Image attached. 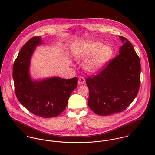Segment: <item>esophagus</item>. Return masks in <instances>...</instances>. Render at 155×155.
Segmentation results:
<instances>
[{"instance_id":"1","label":"esophagus","mask_w":155,"mask_h":155,"mask_svg":"<svg viewBox=\"0 0 155 155\" xmlns=\"http://www.w3.org/2000/svg\"><path fill=\"white\" fill-rule=\"evenodd\" d=\"M85 78L84 77H80L78 79V84H83L85 83Z\"/></svg>"}]
</instances>
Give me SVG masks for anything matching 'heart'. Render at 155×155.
<instances>
[{
	"instance_id": "obj_1",
	"label": "heart",
	"mask_w": 155,
	"mask_h": 155,
	"mask_svg": "<svg viewBox=\"0 0 155 155\" xmlns=\"http://www.w3.org/2000/svg\"><path fill=\"white\" fill-rule=\"evenodd\" d=\"M72 52L78 61L89 58L84 69L89 73L94 74L106 65L113 56L114 50L110 46L104 45L101 42L88 41L75 45Z\"/></svg>"
}]
</instances>
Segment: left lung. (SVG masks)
<instances>
[{"label":"left lung","instance_id":"left-lung-1","mask_svg":"<svg viewBox=\"0 0 155 155\" xmlns=\"http://www.w3.org/2000/svg\"><path fill=\"white\" fill-rule=\"evenodd\" d=\"M119 54L97 75L86 79L88 104L96 114L107 116L122 112L137 96L140 84V58L132 44L120 36Z\"/></svg>","mask_w":155,"mask_h":155}]
</instances>
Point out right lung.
Listing matches in <instances>:
<instances>
[{"label":"right lung","instance_id":"obj_1","mask_svg":"<svg viewBox=\"0 0 155 155\" xmlns=\"http://www.w3.org/2000/svg\"><path fill=\"white\" fill-rule=\"evenodd\" d=\"M42 43L41 37H33L22 47L14 64L12 76L19 102L35 115L53 118L65 109L71 93L77 87L78 78L32 79L31 59L36 46Z\"/></svg>","mask_w":155,"mask_h":155}]
</instances>
